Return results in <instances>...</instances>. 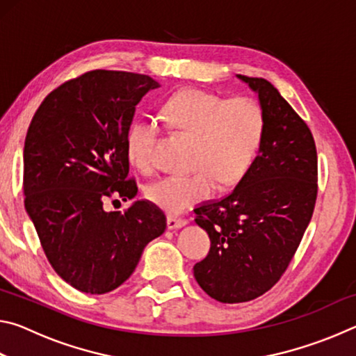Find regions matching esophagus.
I'll return each mask as SVG.
<instances>
[{
    "label": "esophagus",
    "instance_id": "esophagus-1",
    "mask_svg": "<svg viewBox=\"0 0 356 356\" xmlns=\"http://www.w3.org/2000/svg\"><path fill=\"white\" fill-rule=\"evenodd\" d=\"M186 220L177 218V216H168V229H180L186 225Z\"/></svg>",
    "mask_w": 356,
    "mask_h": 356
}]
</instances>
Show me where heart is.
Wrapping results in <instances>:
<instances>
[{"label": "heart", "instance_id": "obj_1", "mask_svg": "<svg viewBox=\"0 0 356 356\" xmlns=\"http://www.w3.org/2000/svg\"><path fill=\"white\" fill-rule=\"evenodd\" d=\"M166 122L195 138L191 174H172L150 184L147 200L168 213H180L193 204L207 200L218 186L242 179L261 147L265 118L261 105L251 97L222 99L220 95L186 89L163 106ZM160 136L155 120L140 118L125 136L129 160L138 170L154 165V149Z\"/></svg>", "mask_w": 356, "mask_h": 356}]
</instances>
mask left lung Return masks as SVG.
Here are the masks:
<instances>
[{"label": "left lung", "instance_id": "obj_1", "mask_svg": "<svg viewBox=\"0 0 356 356\" xmlns=\"http://www.w3.org/2000/svg\"><path fill=\"white\" fill-rule=\"evenodd\" d=\"M257 94L265 130L257 156L232 193L195 209L210 251L193 267L221 303L270 291L291 264L317 197V152L308 125L264 78L237 75Z\"/></svg>", "mask_w": 356, "mask_h": 356}]
</instances>
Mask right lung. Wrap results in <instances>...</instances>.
<instances>
[{"label":"right lung","mask_w":356,"mask_h":356,"mask_svg":"<svg viewBox=\"0 0 356 356\" xmlns=\"http://www.w3.org/2000/svg\"><path fill=\"white\" fill-rule=\"evenodd\" d=\"M160 88L131 72L91 70L42 102L23 149L25 209L55 272L84 293L111 292L135 272L146 245L166 229L155 204L106 212L105 197L138 193L125 136L140 100Z\"/></svg>","instance_id":"1"}]
</instances>
